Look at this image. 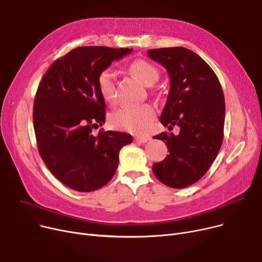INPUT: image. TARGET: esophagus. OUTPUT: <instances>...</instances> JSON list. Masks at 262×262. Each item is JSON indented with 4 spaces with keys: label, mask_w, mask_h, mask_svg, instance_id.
Returning a JSON list of instances; mask_svg holds the SVG:
<instances>
[{
    "label": "esophagus",
    "mask_w": 262,
    "mask_h": 262,
    "mask_svg": "<svg viewBox=\"0 0 262 262\" xmlns=\"http://www.w3.org/2000/svg\"><path fill=\"white\" fill-rule=\"evenodd\" d=\"M134 140L136 142H138V143H145V142L149 141V137H147V136H136Z\"/></svg>",
    "instance_id": "obj_1"
}]
</instances>
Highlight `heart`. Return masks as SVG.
Returning <instances> with one entry per match:
<instances>
[{
	"label": "heart",
	"mask_w": 262,
	"mask_h": 262,
	"mask_svg": "<svg viewBox=\"0 0 262 262\" xmlns=\"http://www.w3.org/2000/svg\"><path fill=\"white\" fill-rule=\"evenodd\" d=\"M129 72L143 85L150 86L158 79V71L154 64L137 59L128 67ZM98 88L106 102H113L116 96L115 74L110 69H105L98 76ZM155 117L154 108L148 104L122 107L112 114L109 122L112 126L133 134H143L147 130Z\"/></svg>",
	"instance_id": "obj_1"
}]
</instances>
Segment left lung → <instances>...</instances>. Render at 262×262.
<instances>
[{"instance_id": "8db88e82", "label": "left lung", "mask_w": 262, "mask_h": 262, "mask_svg": "<svg viewBox=\"0 0 262 262\" xmlns=\"http://www.w3.org/2000/svg\"><path fill=\"white\" fill-rule=\"evenodd\" d=\"M150 59L167 69L170 90L159 121L181 128L180 134L157 136L169 155L153 164V173L168 187L182 189L208 171L223 142L225 100L221 84L209 64L186 48L148 50Z\"/></svg>"}]
</instances>
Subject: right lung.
Segmentation results:
<instances>
[{"instance_id": "obj_1", "label": "right lung", "mask_w": 262, "mask_h": 262, "mask_svg": "<svg viewBox=\"0 0 262 262\" xmlns=\"http://www.w3.org/2000/svg\"><path fill=\"white\" fill-rule=\"evenodd\" d=\"M133 49L79 47L54 61L40 81L34 102L39 154L67 187L91 192L108 184L119 166V152L133 142L129 134L107 130L105 100L98 76Z\"/></svg>"}]
</instances>
